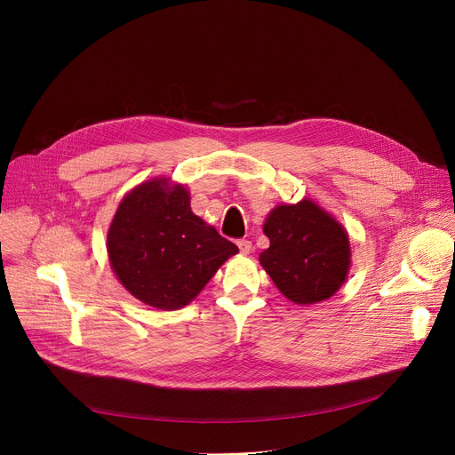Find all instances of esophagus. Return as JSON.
<instances>
[{"instance_id": "esophagus-1", "label": "esophagus", "mask_w": 455, "mask_h": 455, "mask_svg": "<svg viewBox=\"0 0 455 455\" xmlns=\"http://www.w3.org/2000/svg\"><path fill=\"white\" fill-rule=\"evenodd\" d=\"M237 246H239V251H241L243 255H246V253L251 251V241H248V239H239V241H237Z\"/></svg>"}]
</instances>
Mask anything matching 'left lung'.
<instances>
[{
	"label": "left lung",
	"instance_id": "obj_1",
	"mask_svg": "<svg viewBox=\"0 0 455 455\" xmlns=\"http://www.w3.org/2000/svg\"><path fill=\"white\" fill-rule=\"evenodd\" d=\"M270 246L259 263L279 291L299 306L333 297L351 268V244L344 225L316 202L283 204L263 225Z\"/></svg>",
	"mask_w": 455,
	"mask_h": 455
}]
</instances>
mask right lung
<instances>
[{"label":"right lung","instance_id":"add662e5","mask_svg":"<svg viewBox=\"0 0 455 455\" xmlns=\"http://www.w3.org/2000/svg\"><path fill=\"white\" fill-rule=\"evenodd\" d=\"M109 265L144 304L187 306L239 250L190 211V192L169 178L142 181L122 198L108 230Z\"/></svg>","mask_w":455,"mask_h":455}]
</instances>
